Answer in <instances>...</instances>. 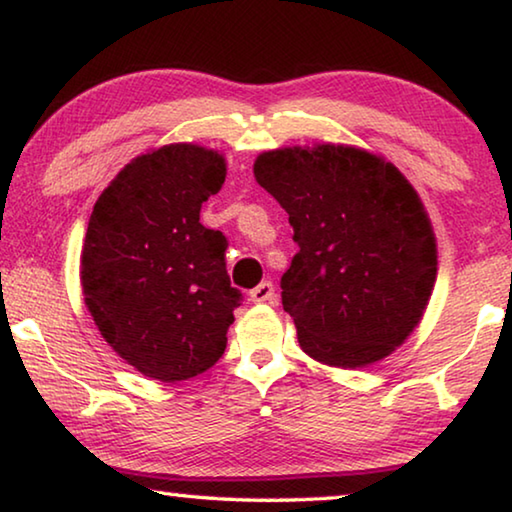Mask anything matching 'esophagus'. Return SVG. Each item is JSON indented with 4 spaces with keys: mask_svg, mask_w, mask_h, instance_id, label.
I'll return each instance as SVG.
<instances>
[{
    "mask_svg": "<svg viewBox=\"0 0 512 512\" xmlns=\"http://www.w3.org/2000/svg\"><path fill=\"white\" fill-rule=\"evenodd\" d=\"M274 297V286L270 281L258 283V286L249 292V299L254 301V304H267V301H274Z\"/></svg>",
    "mask_w": 512,
    "mask_h": 512,
    "instance_id": "esophagus-1",
    "label": "esophagus"
}]
</instances>
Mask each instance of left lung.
<instances>
[{
	"label": "left lung",
	"mask_w": 512,
	"mask_h": 512,
	"mask_svg": "<svg viewBox=\"0 0 512 512\" xmlns=\"http://www.w3.org/2000/svg\"><path fill=\"white\" fill-rule=\"evenodd\" d=\"M254 177L295 229L281 297L299 347L356 370L404 345L438 279L429 213L404 174L381 154L315 142L258 154Z\"/></svg>",
	"instance_id": "1"
}]
</instances>
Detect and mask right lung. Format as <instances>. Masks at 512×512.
I'll return each mask as SVG.
<instances>
[{"label": "right lung", "instance_id": "add662e5", "mask_svg": "<svg viewBox=\"0 0 512 512\" xmlns=\"http://www.w3.org/2000/svg\"><path fill=\"white\" fill-rule=\"evenodd\" d=\"M224 179L222 152L172 142L124 165L92 208L83 301L108 347L149 379H192L226 349L240 290L226 274V238L199 222Z\"/></svg>", "mask_w": 512, "mask_h": 512}]
</instances>
